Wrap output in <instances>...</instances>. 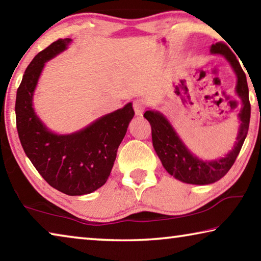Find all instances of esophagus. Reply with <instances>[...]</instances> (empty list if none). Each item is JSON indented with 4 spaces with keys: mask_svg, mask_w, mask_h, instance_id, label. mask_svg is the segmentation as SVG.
Wrapping results in <instances>:
<instances>
[{
    "mask_svg": "<svg viewBox=\"0 0 261 261\" xmlns=\"http://www.w3.org/2000/svg\"><path fill=\"white\" fill-rule=\"evenodd\" d=\"M145 107H146V103H145V101L143 99H137L134 101V109L137 116L143 115Z\"/></svg>",
    "mask_w": 261,
    "mask_h": 261,
    "instance_id": "esophagus-1",
    "label": "esophagus"
}]
</instances>
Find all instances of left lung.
Returning <instances> with one entry per match:
<instances>
[{"label": "left lung", "mask_w": 261, "mask_h": 261, "mask_svg": "<svg viewBox=\"0 0 261 261\" xmlns=\"http://www.w3.org/2000/svg\"><path fill=\"white\" fill-rule=\"evenodd\" d=\"M211 53L223 55L230 63L237 76L236 93L242 101V109L238 114L241 125L236 138L237 141L227 155L212 161L200 160L189 151L176 134L173 125L161 113L155 110H147L144 114V117L151 124L153 147L161 160L162 166L176 179L188 184L206 185L222 178L232 167L237 155L240 154L249 131L251 116L249 87L240 62L237 61L230 48L223 42H216L212 45Z\"/></svg>", "instance_id": "left-lung-1"}]
</instances>
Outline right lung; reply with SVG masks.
I'll use <instances>...</instances> for the list:
<instances>
[{"mask_svg": "<svg viewBox=\"0 0 261 261\" xmlns=\"http://www.w3.org/2000/svg\"><path fill=\"white\" fill-rule=\"evenodd\" d=\"M71 39H59L26 68L16 96V124L24 152L46 182L68 196L95 191L107 182L117 148L134 108L129 102L71 135H56L33 109V93L45 63L67 49Z\"/></svg>", "mask_w": 261, "mask_h": 261, "instance_id": "add662e5", "label": "right lung"}]
</instances>
